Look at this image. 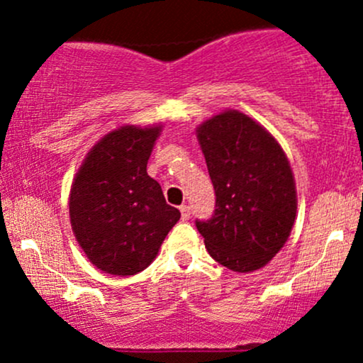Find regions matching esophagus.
<instances>
[{
    "instance_id": "obj_1",
    "label": "esophagus",
    "mask_w": 363,
    "mask_h": 363,
    "mask_svg": "<svg viewBox=\"0 0 363 363\" xmlns=\"http://www.w3.org/2000/svg\"><path fill=\"white\" fill-rule=\"evenodd\" d=\"M179 210H181V216H182V220H189V216H191V206L182 205L181 208H179Z\"/></svg>"
}]
</instances>
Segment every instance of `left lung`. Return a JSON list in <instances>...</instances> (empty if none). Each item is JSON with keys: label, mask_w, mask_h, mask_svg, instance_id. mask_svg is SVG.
Masks as SVG:
<instances>
[{"label": "left lung", "mask_w": 363, "mask_h": 363, "mask_svg": "<svg viewBox=\"0 0 363 363\" xmlns=\"http://www.w3.org/2000/svg\"><path fill=\"white\" fill-rule=\"evenodd\" d=\"M216 194L215 213L196 222L216 262L237 273L268 264L297 215L290 162L274 136L244 112L227 109L196 128Z\"/></svg>", "instance_id": "obj_1"}]
</instances>
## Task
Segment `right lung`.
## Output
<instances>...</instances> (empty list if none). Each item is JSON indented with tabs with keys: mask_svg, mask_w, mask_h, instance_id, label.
I'll list each match as a JSON object with an SVG mask.
<instances>
[{
	"mask_svg": "<svg viewBox=\"0 0 363 363\" xmlns=\"http://www.w3.org/2000/svg\"><path fill=\"white\" fill-rule=\"evenodd\" d=\"M162 124H124L86 153L69 191V222L89 261L104 273L131 277L157 257L181 218L147 172Z\"/></svg>",
	"mask_w": 363,
	"mask_h": 363,
	"instance_id": "right-lung-1",
	"label": "right lung"
}]
</instances>
